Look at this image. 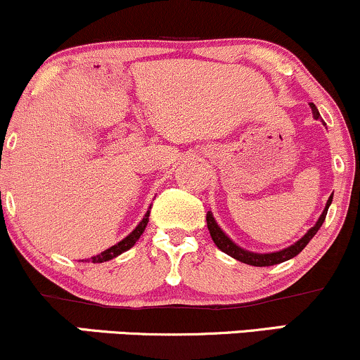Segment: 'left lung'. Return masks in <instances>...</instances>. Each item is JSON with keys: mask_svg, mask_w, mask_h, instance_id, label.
<instances>
[{"mask_svg": "<svg viewBox=\"0 0 360 360\" xmlns=\"http://www.w3.org/2000/svg\"><path fill=\"white\" fill-rule=\"evenodd\" d=\"M309 106H311L313 117H315L316 120H321L320 113H318V110H316V106L313 105V103H309ZM332 200H333V194L328 198V201H326V206H325L323 213L320 214L318 221L311 226V229L308 230L307 233L303 235V237L300 238L298 242L292 243V245H289V247H286V249H283V250H279V252H271V254H255V252H249V250L242 249V247H238L237 243L230 240V238L226 237V233L223 232L220 226H218V223L214 221L212 212L206 213V223H208V230H210V235H212L214 245H217L221 252L229 254L230 257L240 260V262H243V264H249V266L267 267V266H274V264H281V262H284V260H289V259L296 257V255H298L300 252L308 245V242L311 240L313 237H315L318 230H320V226L323 225L326 212H328V206L332 205Z\"/></svg>", "mask_w": 360, "mask_h": 360, "instance_id": "8db88e82", "label": "left lung"}]
</instances>
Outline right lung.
<instances>
[{
    "label": "right lung",
    "mask_w": 360,
    "mask_h": 360,
    "mask_svg": "<svg viewBox=\"0 0 360 360\" xmlns=\"http://www.w3.org/2000/svg\"><path fill=\"white\" fill-rule=\"evenodd\" d=\"M150 208H152V206H150ZM150 208H148V212L146 213V217L142 218V221H140L139 225L135 226L134 232H131L130 235H127V237L123 238V240H120L118 243H115V245L110 247V249L103 250L101 254H98V255H94V257H91V262H94V264L106 262V260H111V259L118 257L120 254H123V252H127L128 249H131V247L135 245V242H137L139 238H140V235L143 233V230H146V226H147V223H148V214H150Z\"/></svg>",
    "instance_id": "right-lung-1"
}]
</instances>
